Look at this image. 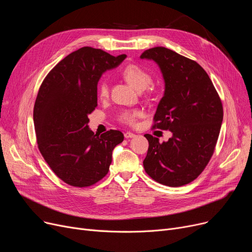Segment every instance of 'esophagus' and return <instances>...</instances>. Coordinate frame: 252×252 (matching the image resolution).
I'll use <instances>...</instances> for the list:
<instances>
[{
  "label": "esophagus",
  "mask_w": 252,
  "mask_h": 252,
  "mask_svg": "<svg viewBox=\"0 0 252 252\" xmlns=\"http://www.w3.org/2000/svg\"><path fill=\"white\" fill-rule=\"evenodd\" d=\"M134 137H136V135L134 133H131V131H126L125 133V138H126V139L134 138Z\"/></svg>",
  "instance_id": "esophagus-1"
}]
</instances>
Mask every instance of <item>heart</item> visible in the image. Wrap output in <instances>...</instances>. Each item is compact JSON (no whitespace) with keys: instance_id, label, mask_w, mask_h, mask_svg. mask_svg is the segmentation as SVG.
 Instances as JSON below:
<instances>
[{"instance_id":"heart-1","label":"heart","mask_w":252,"mask_h":252,"mask_svg":"<svg viewBox=\"0 0 252 252\" xmlns=\"http://www.w3.org/2000/svg\"><path fill=\"white\" fill-rule=\"evenodd\" d=\"M123 77L131 86L138 91L146 89L152 82L151 74L140 65L128 64L122 71ZM97 96L100 100H105L109 96V86L107 82L101 81L97 86ZM141 115L139 110H125L119 115V121L122 123L135 126L137 118Z\"/></svg>"}]
</instances>
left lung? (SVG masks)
Here are the masks:
<instances>
[{"mask_svg": "<svg viewBox=\"0 0 252 252\" xmlns=\"http://www.w3.org/2000/svg\"><path fill=\"white\" fill-rule=\"evenodd\" d=\"M141 58L159 65L165 82L152 128L173 133L162 143L145 135L149 148L143 165L154 181L181 187L198 178L215 152L223 115L221 100L196 61L164 47L144 51Z\"/></svg>", "mask_w": 252, "mask_h": 252, "instance_id": "left-lung-1", "label": "left lung"}]
</instances>
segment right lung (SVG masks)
<instances>
[{
    "mask_svg": "<svg viewBox=\"0 0 252 252\" xmlns=\"http://www.w3.org/2000/svg\"><path fill=\"white\" fill-rule=\"evenodd\" d=\"M126 57L83 47L62 59L39 87L33 107L37 147L54 174L72 187L101 181L108 174L113 148L124 141L115 129L95 135L88 116L98 106L101 74Z\"/></svg>",
    "mask_w": 252,
    "mask_h": 252,
    "instance_id": "right-lung-1",
    "label": "right lung"
}]
</instances>
